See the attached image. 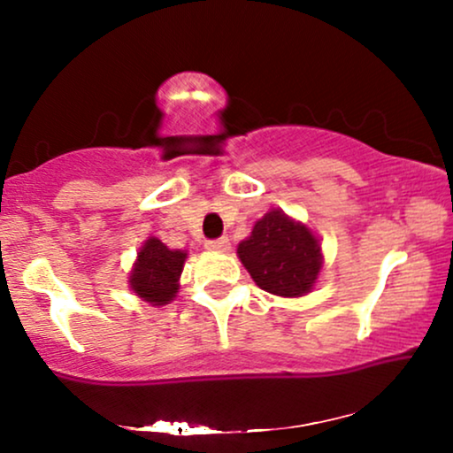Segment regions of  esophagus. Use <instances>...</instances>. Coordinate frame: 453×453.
<instances>
[{"label": "esophagus", "mask_w": 453, "mask_h": 453, "mask_svg": "<svg viewBox=\"0 0 453 453\" xmlns=\"http://www.w3.org/2000/svg\"><path fill=\"white\" fill-rule=\"evenodd\" d=\"M206 249H209V251L226 253V251H230V241H227V238H217V241L206 242Z\"/></svg>", "instance_id": "1"}]
</instances>
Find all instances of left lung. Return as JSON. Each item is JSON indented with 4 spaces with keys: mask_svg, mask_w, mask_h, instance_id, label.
<instances>
[{
    "mask_svg": "<svg viewBox=\"0 0 453 453\" xmlns=\"http://www.w3.org/2000/svg\"><path fill=\"white\" fill-rule=\"evenodd\" d=\"M236 253L257 288L280 298L309 294L324 266L319 236L280 209L257 219Z\"/></svg>",
    "mask_w": 453,
    "mask_h": 453,
    "instance_id": "left-lung-1",
    "label": "left lung"
}]
</instances>
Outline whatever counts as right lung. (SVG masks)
I'll return each instance as SVG.
<instances>
[{"label": "right lung", "instance_id": "add662e5", "mask_svg": "<svg viewBox=\"0 0 453 453\" xmlns=\"http://www.w3.org/2000/svg\"><path fill=\"white\" fill-rule=\"evenodd\" d=\"M187 251L168 249L159 238L149 236L129 270V289L150 306L170 304L180 288Z\"/></svg>", "mask_w": 453, "mask_h": 453}]
</instances>
